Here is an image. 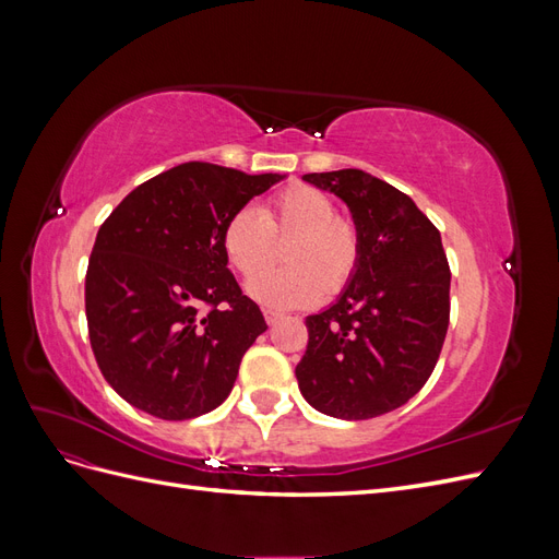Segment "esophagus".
Masks as SVG:
<instances>
[{
    "label": "esophagus",
    "instance_id": "1",
    "mask_svg": "<svg viewBox=\"0 0 559 559\" xmlns=\"http://www.w3.org/2000/svg\"><path fill=\"white\" fill-rule=\"evenodd\" d=\"M263 317H265V321H267V326H275L277 321L282 319V314L275 312V310H263Z\"/></svg>",
    "mask_w": 559,
    "mask_h": 559
}]
</instances>
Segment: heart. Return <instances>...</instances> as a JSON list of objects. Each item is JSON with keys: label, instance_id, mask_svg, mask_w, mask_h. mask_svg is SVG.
Masks as SVG:
<instances>
[{"label": "heart", "instance_id": "1", "mask_svg": "<svg viewBox=\"0 0 559 559\" xmlns=\"http://www.w3.org/2000/svg\"><path fill=\"white\" fill-rule=\"evenodd\" d=\"M275 237L290 238L285 248L290 265L264 276L274 260ZM222 247L230 265L245 280H253L247 286L249 296L270 308H306L326 292H343L361 257L359 230L349 218L335 214L324 191L306 183L275 193L263 210H235L224 224Z\"/></svg>", "mask_w": 559, "mask_h": 559}]
</instances>
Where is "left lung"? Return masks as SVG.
<instances>
[{
    "instance_id": "1",
    "label": "left lung",
    "mask_w": 559,
    "mask_h": 559,
    "mask_svg": "<svg viewBox=\"0 0 559 559\" xmlns=\"http://www.w3.org/2000/svg\"><path fill=\"white\" fill-rule=\"evenodd\" d=\"M302 181L345 202L361 257L333 306L306 321L298 389L314 411L337 419L392 413L425 386L448 333L441 233L413 198L364 170L312 173Z\"/></svg>"
}]
</instances>
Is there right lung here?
I'll use <instances>...</instances> for the list:
<instances>
[{
    "mask_svg": "<svg viewBox=\"0 0 559 559\" xmlns=\"http://www.w3.org/2000/svg\"><path fill=\"white\" fill-rule=\"evenodd\" d=\"M282 179L181 163L138 186L97 230L86 273L91 345L134 408L177 421L228 399L267 326L228 270L222 230Z\"/></svg>",
    "mask_w": 559,
    "mask_h": 559,
    "instance_id": "right-lung-1",
    "label": "right lung"
}]
</instances>
